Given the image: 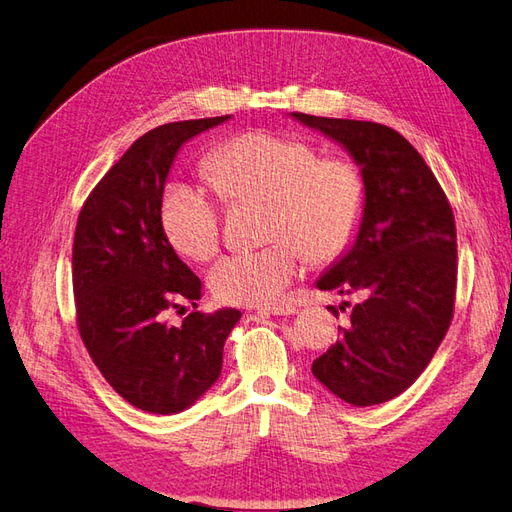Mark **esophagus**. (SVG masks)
I'll list each match as a JSON object with an SVG mask.
<instances>
[{
    "mask_svg": "<svg viewBox=\"0 0 512 512\" xmlns=\"http://www.w3.org/2000/svg\"><path fill=\"white\" fill-rule=\"evenodd\" d=\"M295 312H297V308L293 306V303H275V306L258 308V314H265V316H288Z\"/></svg>",
    "mask_w": 512,
    "mask_h": 512,
    "instance_id": "esophagus-1",
    "label": "esophagus"
}]
</instances>
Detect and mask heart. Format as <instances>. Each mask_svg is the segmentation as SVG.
<instances>
[{"label": "heart", "mask_w": 512, "mask_h": 512, "mask_svg": "<svg viewBox=\"0 0 512 512\" xmlns=\"http://www.w3.org/2000/svg\"><path fill=\"white\" fill-rule=\"evenodd\" d=\"M206 168L226 200H267V237L275 239L215 262L209 282L224 301L258 306L280 299L306 254L314 262L336 260L362 222V174L347 159H319L299 137L247 131L217 146ZM161 222L185 256L209 260L217 252L222 209L209 189L172 183L163 193Z\"/></svg>", "instance_id": "1"}]
</instances>
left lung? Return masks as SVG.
I'll use <instances>...</instances> for the list:
<instances>
[{
	"label": "left lung",
	"instance_id": "8db88e82",
	"mask_svg": "<svg viewBox=\"0 0 512 512\" xmlns=\"http://www.w3.org/2000/svg\"><path fill=\"white\" fill-rule=\"evenodd\" d=\"M290 118L347 150L364 181L355 239L316 280V288L357 295L359 303L342 338L314 359L312 375L344 403L379 405L422 375L450 327L454 215L431 168L394 129L299 112Z\"/></svg>",
	"mask_w": 512,
	"mask_h": 512
}]
</instances>
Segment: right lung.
<instances>
[{"instance_id": "add662e5", "label": "right lung", "mask_w": 512, "mask_h": 512, "mask_svg": "<svg viewBox=\"0 0 512 512\" xmlns=\"http://www.w3.org/2000/svg\"><path fill=\"white\" fill-rule=\"evenodd\" d=\"M232 116L161 124L112 165L77 219L73 290L81 340L96 368L133 407L185 411L222 375L224 342L241 312L198 308L202 282L176 256L161 222L163 189L178 150Z\"/></svg>"}]
</instances>
